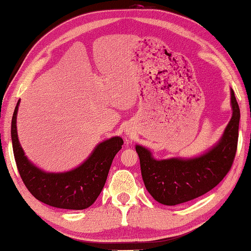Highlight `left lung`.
<instances>
[{
	"mask_svg": "<svg viewBox=\"0 0 251 251\" xmlns=\"http://www.w3.org/2000/svg\"><path fill=\"white\" fill-rule=\"evenodd\" d=\"M231 118L221 139L201 154L155 159L148 148L137 144L141 174L148 192L160 204L174 206L206 194L226 176L235 159L240 110L230 88Z\"/></svg>",
	"mask_w": 251,
	"mask_h": 251,
	"instance_id": "left-lung-1",
	"label": "left lung"
}]
</instances>
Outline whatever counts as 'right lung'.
Listing matches in <instances>:
<instances>
[{"label": "right lung", "instance_id": "1", "mask_svg": "<svg viewBox=\"0 0 251 251\" xmlns=\"http://www.w3.org/2000/svg\"><path fill=\"white\" fill-rule=\"evenodd\" d=\"M17 104L13 113L11 138L20 175L35 199L56 208L86 209L95 203L107 181L113 157L121 150V137H112L95 147L90 155L66 172H46L35 165L22 148L17 135Z\"/></svg>", "mask_w": 251, "mask_h": 251}]
</instances>
